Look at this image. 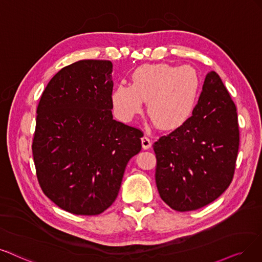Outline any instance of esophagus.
<instances>
[{"instance_id":"esophagus-1","label":"esophagus","mask_w":262,"mask_h":262,"mask_svg":"<svg viewBox=\"0 0 262 262\" xmlns=\"http://www.w3.org/2000/svg\"><path fill=\"white\" fill-rule=\"evenodd\" d=\"M141 141H142V146H143L144 149H148L151 146L150 139L148 137H146V135H144V137L141 139Z\"/></svg>"}]
</instances>
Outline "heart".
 Returning <instances> with one entry per match:
<instances>
[{"label": "heart", "mask_w": 262, "mask_h": 262, "mask_svg": "<svg viewBox=\"0 0 262 262\" xmlns=\"http://www.w3.org/2000/svg\"><path fill=\"white\" fill-rule=\"evenodd\" d=\"M199 75L188 64H144L131 75V85H117L112 92V104L117 116L131 120L141 112L143 101L156 125L173 129L191 115L199 92Z\"/></svg>", "instance_id": "heart-1"}]
</instances>
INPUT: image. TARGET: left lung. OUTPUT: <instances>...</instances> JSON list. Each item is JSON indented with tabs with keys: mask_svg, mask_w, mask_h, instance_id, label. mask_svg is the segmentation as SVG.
Listing matches in <instances>:
<instances>
[{
	"mask_svg": "<svg viewBox=\"0 0 262 262\" xmlns=\"http://www.w3.org/2000/svg\"><path fill=\"white\" fill-rule=\"evenodd\" d=\"M238 144L235 104L212 71L191 116L152 145L162 200L177 212L194 211L216 200L232 182Z\"/></svg>",
	"mask_w": 262,
	"mask_h": 262,
	"instance_id": "8db88e82",
	"label": "left lung"
}]
</instances>
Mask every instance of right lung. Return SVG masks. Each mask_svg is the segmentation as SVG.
I'll use <instances>...</instances> for the list:
<instances>
[{
  "label": "right lung",
  "instance_id": "1",
  "mask_svg": "<svg viewBox=\"0 0 262 262\" xmlns=\"http://www.w3.org/2000/svg\"><path fill=\"white\" fill-rule=\"evenodd\" d=\"M113 64L80 60L50 79L37 106L32 152L43 192L62 210L99 215L118 195L141 130L113 119Z\"/></svg>",
  "mask_w": 262,
  "mask_h": 262
}]
</instances>
